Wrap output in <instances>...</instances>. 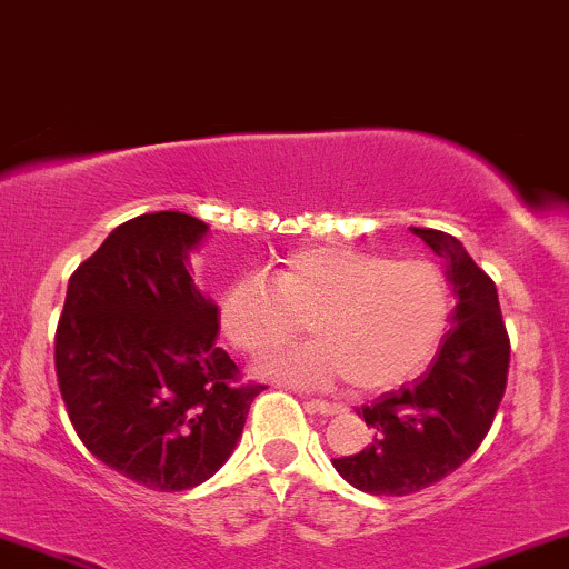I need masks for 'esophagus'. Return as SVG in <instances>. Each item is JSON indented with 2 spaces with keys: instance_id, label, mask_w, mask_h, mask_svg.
Segmentation results:
<instances>
[{
  "instance_id": "1",
  "label": "esophagus",
  "mask_w": 569,
  "mask_h": 569,
  "mask_svg": "<svg viewBox=\"0 0 569 569\" xmlns=\"http://www.w3.org/2000/svg\"><path fill=\"white\" fill-rule=\"evenodd\" d=\"M307 407L317 415H336L341 409L339 405H333V401H322V399H307Z\"/></svg>"
}]
</instances>
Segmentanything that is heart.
Instances as JSON below:
<instances>
[{"label": "heart", "mask_w": 569, "mask_h": 569, "mask_svg": "<svg viewBox=\"0 0 569 569\" xmlns=\"http://www.w3.org/2000/svg\"><path fill=\"white\" fill-rule=\"evenodd\" d=\"M453 290L429 260H393L356 247H309L260 277L236 279L219 298L230 345L260 358L307 331L315 341L262 360L277 380L375 393L418 375L442 345Z\"/></svg>", "instance_id": "obj_1"}]
</instances>
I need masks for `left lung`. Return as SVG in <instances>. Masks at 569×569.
Listing matches in <instances>:
<instances>
[{"label": "left lung", "instance_id": "left-lung-1", "mask_svg": "<svg viewBox=\"0 0 569 569\" xmlns=\"http://www.w3.org/2000/svg\"><path fill=\"white\" fill-rule=\"evenodd\" d=\"M412 233L448 262L458 303L429 371L360 407L369 445L333 458L341 478L377 497H407L456 472L491 429L510 369V336L493 279L458 238L431 228Z\"/></svg>", "mask_w": 569, "mask_h": 569}]
</instances>
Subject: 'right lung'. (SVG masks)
Returning a JSON list of instances; mask_svg holds the SVG:
<instances>
[{"label":"right lung","instance_id":"add662e5","mask_svg":"<svg viewBox=\"0 0 569 569\" xmlns=\"http://www.w3.org/2000/svg\"><path fill=\"white\" fill-rule=\"evenodd\" d=\"M206 222L119 224L72 271L53 339L70 423L91 456L151 491H187L233 453L266 385L217 345L219 311L189 277Z\"/></svg>","mask_w":569,"mask_h":569}]
</instances>
